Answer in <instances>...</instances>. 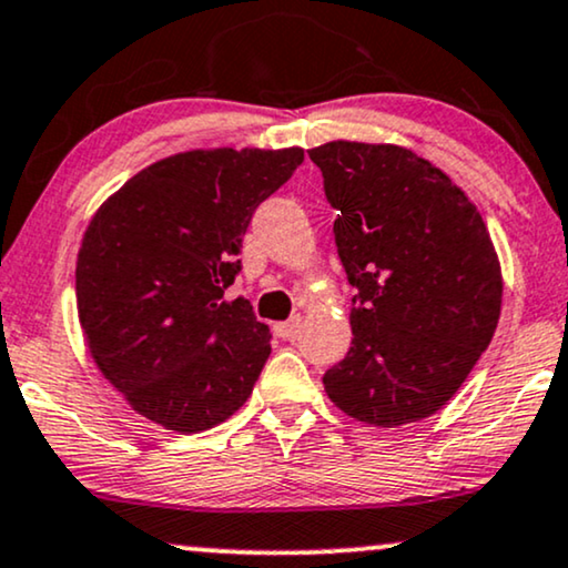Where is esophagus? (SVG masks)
I'll return each mask as SVG.
<instances>
[{
  "label": "esophagus",
  "instance_id": "obj_1",
  "mask_svg": "<svg viewBox=\"0 0 568 568\" xmlns=\"http://www.w3.org/2000/svg\"><path fill=\"white\" fill-rule=\"evenodd\" d=\"M275 333L280 337H285V341H291V337H296L301 333V317H293L288 322H277L275 325Z\"/></svg>",
  "mask_w": 568,
  "mask_h": 568
}]
</instances>
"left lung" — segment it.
<instances>
[{"label":"left lung","instance_id":"1","mask_svg":"<svg viewBox=\"0 0 568 568\" xmlns=\"http://www.w3.org/2000/svg\"><path fill=\"white\" fill-rule=\"evenodd\" d=\"M335 206L337 256L358 291L348 356L325 372L333 404L372 427L433 416L490 346L500 262L469 196L396 143L308 149Z\"/></svg>","mask_w":568,"mask_h":568}]
</instances>
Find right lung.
<instances>
[{
  "label": "right lung",
  "instance_id": "add662e5",
  "mask_svg": "<svg viewBox=\"0 0 568 568\" xmlns=\"http://www.w3.org/2000/svg\"><path fill=\"white\" fill-rule=\"evenodd\" d=\"M301 162V146L191 149L135 172L93 212L75 262L78 322L135 414L193 435L248 400L272 333L225 291L251 214Z\"/></svg>",
  "mask_w": 568,
  "mask_h": 568
}]
</instances>
